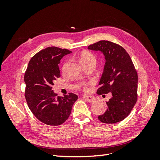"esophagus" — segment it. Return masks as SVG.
Segmentation results:
<instances>
[{
	"instance_id": "obj_1",
	"label": "esophagus",
	"mask_w": 160,
	"mask_h": 160,
	"mask_svg": "<svg viewBox=\"0 0 160 160\" xmlns=\"http://www.w3.org/2000/svg\"><path fill=\"white\" fill-rule=\"evenodd\" d=\"M82 98H84V100H86L87 102H92L94 101L95 100L94 97L91 96H84Z\"/></svg>"
}]
</instances>
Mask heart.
Instances as JSON below:
<instances>
[{"mask_svg": "<svg viewBox=\"0 0 160 160\" xmlns=\"http://www.w3.org/2000/svg\"><path fill=\"white\" fill-rule=\"evenodd\" d=\"M80 61L82 64L85 63H96V57L93 53L88 51H84L80 54ZM93 84V82H84L82 83V87L84 91H87L89 89V86Z\"/></svg>", "mask_w": 160, "mask_h": 160, "instance_id": "heart-1", "label": "heart"}]
</instances>
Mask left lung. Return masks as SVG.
Returning <instances> with one entry per match:
<instances>
[{
  "label": "left lung",
  "mask_w": 160,
  "mask_h": 160,
  "mask_svg": "<svg viewBox=\"0 0 160 160\" xmlns=\"http://www.w3.org/2000/svg\"><path fill=\"white\" fill-rule=\"evenodd\" d=\"M88 49L100 51L106 60L97 93L112 94L111 99L106 102L107 111L98 116V120L106 124L117 123L130 114L137 102L136 69L127 51L116 43L100 40Z\"/></svg>",
  "instance_id": "1"
}]
</instances>
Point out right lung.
I'll return each instance as SVG.
<instances>
[{
    "label": "right lung",
    "mask_w": 160,
    "mask_h": 160,
    "mask_svg": "<svg viewBox=\"0 0 160 160\" xmlns=\"http://www.w3.org/2000/svg\"><path fill=\"white\" fill-rule=\"evenodd\" d=\"M71 53L67 49L49 47L36 53L28 64L24 80L25 99L29 109L42 123L60 125L71 114L78 96L73 93L57 96L52 86L60 77L58 64L62 58Z\"/></svg>",
    "instance_id": "add662e5"
}]
</instances>
